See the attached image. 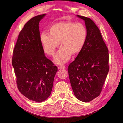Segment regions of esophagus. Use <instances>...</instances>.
I'll return each instance as SVG.
<instances>
[{
    "instance_id": "34e87169",
    "label": "esophagus",
    "mask_w": 123,
    "mask_h": 123,
    "mask_svg": "<svg viewBox=\"0 0 123 123\" xmlns=\"http://www.w3.org/2000/svg\"><path fill=\"white\" fill-rule=\"evenodd\" d=\"M58 69L61 70V69H65V67L64 66H60L58 67Z\"/></svg>"
}]
</instances>
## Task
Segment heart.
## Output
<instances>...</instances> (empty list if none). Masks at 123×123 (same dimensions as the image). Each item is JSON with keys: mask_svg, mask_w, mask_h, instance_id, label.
I'll use <instances>...</instances> for the list:
<instances>
[{"mask_svg": "<svg viewBox=\"0 0 123 123\" xmlns=\"http://www.w3.org/2000/svg\"><path fill=\"white\" fill-rule=\"evenodd\" d=\"M49 33L42 32L40 40L45 53L54 55L56 49L61 47L54 57V62L62 65L68 62L72 54L79 53L85 44L87 31L83 24L71 21L61 22L53 24L49 28Z\"/></svg>", "mask_w": 123, "mask_h": 123, "instance_id": "1", "label": "heart"}]
</instances>
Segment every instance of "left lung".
<instances>
[{"label": "left lung", "mask_w": 123, "mask_h": 123, "mask_svg": "<svg viewBox=\"0 0 123 123\" xmlns=\"http://www.w3.org/2000/svg\"><path fill=\"white\" fill-rule=\"evenodd\" d=\"M77 16L85 21L87 37L84 46L69 65L68 71L76 97L89 102L102 91L109 70L108 49L94 21L85 16Z\"/></svg>", "instance_id": "1"}]
</instances>
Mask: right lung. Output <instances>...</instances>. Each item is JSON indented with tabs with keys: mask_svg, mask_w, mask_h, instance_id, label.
<instances>
[{
	"mask_svg": "<svg viewBox=\"0 0 123 123\" xmlns=\"http://www.w3.org/2000/svg\"><path fill=\"white\" fill-rule=\"evenodd\" d=\"M45 15L35 16L24 25L12 60L19 91L29 100L39 103L50 96L58 71L45 57L40 40L39 24Z\"/></svg>",
	"mask_w": 123,
	"mask_h": 123,
	"instance_id": "1",
	"label": "right lung"
}]
</instances>
